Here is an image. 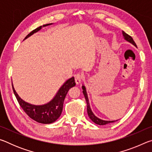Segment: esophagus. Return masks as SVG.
I'll return each instance as SVG.
<instances>
[{
	"label": "esophagus",
	"instance_id": "1",
	"mask_svg": "<svg viewBox=\"0 0 152 152\" xmlns=\"http://www.w3.org/2000/svg\"><path fill=\"white\" fill-rule=\"evenodd\" d=\"M82 78H83V76H82V74H80V73L76 74L75 75V82H76V84H80Z\"/></svg>",
	"mask_w": 152,
	"mask_h": 152
}]
</instances>
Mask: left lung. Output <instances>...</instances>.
<instances>
[{
  "label": "left lung",
  "instance_id": "8db88e82",
  "mask_svg": "<svg viewBox=\"0 0 152 152\" xmlns=\"http://www.w3.org/2000/svg\"><path fill=\"white\" fill-rule=\"evenodd\" d=\"M123 33V37H124V39L127 41L129 43H132L133 45H135V47H137V45H136V43H135L134 41H133V38L131 37L130 35H129L127 33H125L124 31H122ZM82 88L83 90V94L84 95V97H85V99H86V103H87V113H88V117L90 119H91L92 121H93L94 123H96L97 125H106L108 124V123H113L115 121H104V120H102L99 119V118H98L97 117L95 116L94 115V113H92V110L91 109V107H90V104H89V101H88V95H87L86 93V90L85 86L84 85L82 86Z\"/></svg>",
  "mask_w": 152,
  "mask_h": 152
}]
</instances>
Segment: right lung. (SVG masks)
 <instances>
[{
    "instance_id": "1",
    "label": "right lung",
    "mask_w": 152,
    "mask_h": 152,
    "mask_svg": "<svg viewBox=\"0 0 152 152\" xmlns=\"http://www.w3.org/2000/svg\"><path fill=\"white\" fill-rule=\"evenodd\" d=\"M50 25H52V23L43 25L42 26L36 28L25 37L24 40L34 34L35 33L39 31L42 27ZM75 85L76 82L74 77L67 80L59 89L53 99L48 103L42 105H34L24 101L17 94L12 84V86L18 102L28 116L38 123H43V124H50V123L55 122L60 117L62 112L64 101L66 94L70 88Z\"/></svg>"
}]
</instances>
